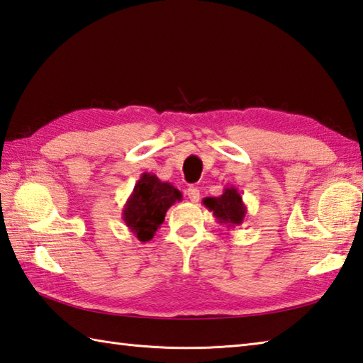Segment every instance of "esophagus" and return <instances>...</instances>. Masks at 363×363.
<instances>
[{
	"instance_id": "esophagus-1",
	"label": "esophagus",
	"mask_w": 363,
	"mask_h": 363,
	"mask_svg": "<svg viewBox=\"0 0 363 363\" xmlns=\"http://www.w3.org/2000/svg\"><path fill=\"white\" fill-rule=\"evenodd\" d=\"M187 195H189V199L191 203H198L199 201V190L196 187H190L187 190Z\"/></svg>"
}]
</instances>
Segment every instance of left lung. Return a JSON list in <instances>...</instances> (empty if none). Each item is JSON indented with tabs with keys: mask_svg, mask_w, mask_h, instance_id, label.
Wrapping results in <instances>:
<instances>
[{
	"mask_svg": "<svg viewBox=\"0 0 363 363\" xmlns=\"http://www.w3.org/2000/svg\"><path fill=\"white\" fill-rule=\"evenodd\" d=\"M203 204L217 218V223L228 229L240 226L246 218V206L242 195L234 186H226L220 196H209L203 199Z\"/></svg>",
	"mask_w": 363,
	"mask_h": 363,
	"instance_id": "left-lung-1",
	"label": "left lung"
}]
</instances>
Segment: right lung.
I'll list each match as a JSON object with an SVG mask.
<instances>
[{"label": "right lung", "instance_id": "1", "mask_svg": "<svg viewBox=\"0 0 363 363\" xmlns=\"http://www.w3.org/2000/svg\"><path fill=\"white\" fill-rule=\"evenodd\" d=\"M181 199L182 194L172 184L143 173L123 207V221L138 240L150 242L164 223L167 211Z\"/></svg>", "mask_w": 363, "mask_h": 363}]
</instances>
